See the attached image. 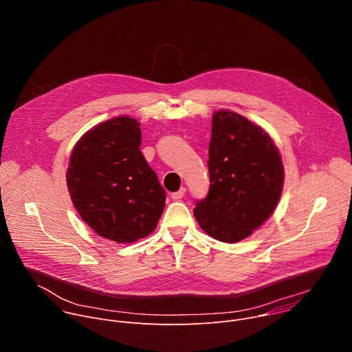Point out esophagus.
I'll return each mask as SVG.
<instances>
[{"mask_svg":"<svg viewBox=\"0 0 352 352\" xmlns=\"http://www.w3.org/2000/svg\"><path fill=\"white\" fill-rule=\"evenodd\" d=\"M185 192H186V189L184 188V186H181L177 192H174V193H171V197L174 199V200H179V199H182L184 197V195H185Z\"/></svg>","mask_w":352,"mask_h":352,"instance_id":"34e87169","label":"esophagus"}]
</instances>
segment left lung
<instances>
[{
    "label": "left lung",
    "instance_id": "obj_1",
    "mask_svg": "<svg viewBox=\"0 0 352 352\" xmlns=\"http://www.w3.org/2000/svg\"><path fill=\"white\" fill-rule=\"evenodd\" d=\"M210 188L193 214L202 230L221 242H238L274 212L284 167L273 139L259 125L227 110L213 116L209 144Z\"/></svg>",
    "mask_w": 352,
    "mask_h": 352
}]
</instances>
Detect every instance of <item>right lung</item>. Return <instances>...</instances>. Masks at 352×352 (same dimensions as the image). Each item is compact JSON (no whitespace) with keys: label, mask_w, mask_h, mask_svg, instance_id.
<instances>
[{"label":"right lung","mask_w":352,"mask_h":352,"mask_svg":"<svg viewBox=\"0 0 352 352\" xmlns=\"http://www.w3.org/2000/svg\"><path fill=\"white\" fill-rule=\"evenodd\" d=\"M139 122L117 117L96 125L75 144L67 170L72 204L100 236L131 243L152 234L166 190L140 152Z\"/></svg>","instance_id":"obj_1"}]
</instances>
